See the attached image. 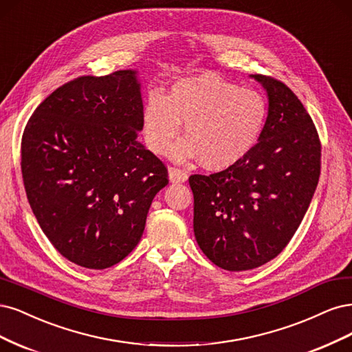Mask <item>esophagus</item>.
<instances>
[{"label":"esophagus","mask_w":352,"mask_h":352,"mask_svg":"<svg viewBox=\"0 0 352 352\" xmlns=\"http://www.w3.org/2000/svg\"><path fill=\"white\" fill-rule=\"evenodd\" d=\"M168 174H169V181H171V183H186L188 178L187 173H184L183 169H178L174 166L168 169Z\"/></svg>","instance_id":"esophagus-1"}]
</instances>
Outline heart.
<instances>
[{
	"instance_id": "1",
	"label": "heart",
	"mask_w": 352,
	"mask_h": 352,
	"mask_svg": "<svg viewBox=\"0 0 352 352\" xmlns=\"http://www.w3.org/2000/svg\"><path fill=\"white\" fill-rule=\"evenodd\" d=\"M267 102L254 89H241L213 74L183 77L168 95L147 96L142 114L143 139L165 153L186 121L188 140L174 151L179 160L199 156L203 166L225 169L245 157L263 133Z\"/></svg>"
}]
</instances>
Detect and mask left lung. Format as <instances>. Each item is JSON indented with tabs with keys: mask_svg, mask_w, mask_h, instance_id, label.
I'll return each mask as SVG.
<instances>
[{
	"mask_svg": "<svg viewBox=\"0 0 352 352\" xmlns=\"http://www.w3.org/2000/svg\"><path fill=\"white\" fill-rule=\"evenodd\" d=\"M250 77L269 100L258 142L225 171L188 178L196 241L210 262L231 272L262 266L287 247L320 175L319 134L300 99L275 78Z\"/></svg>",
	"mask_w": 352,
	"mask_h": 352,
	"instance_id": "obj_1",
	"label": "left lung"
}]
</instances>
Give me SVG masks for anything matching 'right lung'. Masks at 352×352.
I'll return each mask as SVG.
<instances>
[{"label":"right lung","mask_w":352,"mask_h":352,"mask_svg":"<svg viewBox=\"0 0 352 352\" xmlns=\"http://www.w3.org/2000/svg\"><path fill=\"white\" fill-rule=\"evenodd\" d=\"M143 102L135 70L63 85L33 112L21 174L43 234L70 262L107 269L139 244L168 169L138 140Z\"/></svg>","instance_id":"add662e5"}]
</instances>
